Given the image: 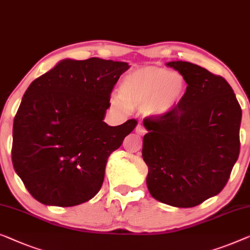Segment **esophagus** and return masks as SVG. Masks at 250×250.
<instances>
[{"mask_svg": "<svg viewBox=\"0 0 250 250\" xmlns=\"http://www.w3.org/2000/svg\"><path fill=\"white\" fill-rule=\"evenodd\" d=\"M135 133L136 134H139V135H144V134L146 133V127H144L143 125H141V124H139L135 127Z\"/></svg>", "mask_w": 250, "mask_h": 250, "instance_id": "34e87169", "label": "esophagus"}]
</instances>
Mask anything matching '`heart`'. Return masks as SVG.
<instances>
[{
	"mask_svg": "<svg viewBox=\"0 0 250 250\" xmlns=\"http://www.w3.org/2000/svg\"><path fill=\"white\" fill-rule=\"evenodd\" d=\"M185 80L179 73L162 67H144L123 79L119 97L111 103L118 108H143L151 117H161L178 107L185 93Z\"/></svg>",
	"mask_w": 250,
	"mask_h": 250,
	"instance_id": "obj_1",
	"label": "heart"
}]
</instances>
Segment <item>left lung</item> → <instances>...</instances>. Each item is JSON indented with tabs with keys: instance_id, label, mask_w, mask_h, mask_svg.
Masks as SVG:
<instances>
[{
	"instance_id": "left-lung-1",
	"label": "left lung",
	"mask_w": 250,
	"mask_h": 250,
	"mask_svg": "<svg viewBox=\"0 0 250 250\" xmlns=\"http://www.w3.org/2000/svg\"><path fill=\"white\" fill-rule=\"evenodd\" d=\"M187 83L176 109L146 118L142 157L151 196L193 208L223 189L240 151L241 108L222 77L183 61L168 62Z\"/></svg>"
}]
</instances>
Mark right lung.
<instances>
[{
	"label": "right lung",
	"instance_id": "right-lung-1",
	"mask_svg": "<svg viewBox=\"0 0 250 250\" xmlns=\"http://www.w3.org/2000/svg\"><path fill=\"white\" fill-rule=\"evenodd\" d=\"M125 62L63 60L30 83L13 122L12 164L32 197L74 206L95 197L107 160L136 126L104 122Z\"/></svg>",
	"mask_w": 250,
	"mask_h": 250
}]
</instances>
